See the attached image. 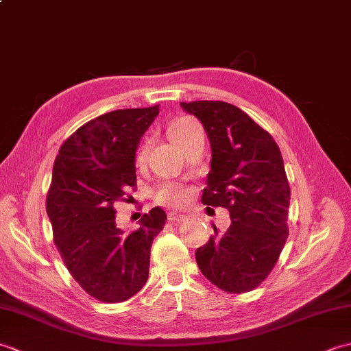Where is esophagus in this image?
<instances>
[{
    "mask_svg": "<svg viewBox=\"0 0 351 351\" xmlns=\"http://www.w3.org/2000/svg\"><path fill=\"white\" fill-rule=\"evenodd\" d=\"M185 219H187V217H185L184 214L178 213V211L169 213V221H171V223H180V221H184Z\"/></svg>",
    "mask_w": 351,
    "mask_h": 351,
    "instance_id": "obj_1",
    "label": "esophagus"
}]
</instances>
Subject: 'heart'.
I'll list each match as a JSON object with an SVG mask.
<instances>
[{
    "label": "heart",
    "mask_w": 351,
    "mask_h": 351,
    "mask_svg": "<svg viewBox=\"0 0 351 351\" xmlns=\"http://www.w3.org/2000/svg\"><path fill=\"white\" fill-rule=\"evenodd\" d=\"M195 123L196 122L193 121V119H189V117H181V119H176L175 122H171V125L169 126V136H170L171 141L176 143V141L180 140L184 136V134L187 132ZM145 155H146V149L143 147L138 152V160H143ZM156 197H158L160 202L182 204V202H185V200H187L189 193L181 187H176V185L166 184L158 190V193H156Z\"/></svg>",
    "instance_id": "heart-1"
}]
</instances>
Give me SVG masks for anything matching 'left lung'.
I'll return each instance as SVG.
<instances>
[{"instance_id":"8db88e82","label":"left lung","mask_w":351,"mask_h":351,"mask_svg":"<svg viewBox=\"0 0 351 351\" xmlns=\"http://www.w3.org/2000/svg\"><path fill=\"white\" fill-rule=\"evenodd\" d=\"M197 117L211 145V170L202 204L223 206L230 226L196 249L199 270L226 293L256 288L288 238L289 185L273 137L243 110L223 101L181 102Z\"/></svg>"}]
</instances>
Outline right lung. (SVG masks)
Wrapping results in <instances>:
<instances>
[{
    "instance_id": "1",
    "label": "right lung",
    "mask_w": 351,
    "mask_h": 351,
    "mask_svg": "<svg viewBox=\"0 0 351 351\" xmlns=\"http://www.w3.org/2000/svg\"><path fill=\"white\" fill-rule=\"evenodd\" d=\"M160 106L98 116L64 141L52 169L47 213L72 278L107 303L128 300L149 276L151 245L167 215L160 206L131 234L116 226L114 202L136 184V152Z\"/></svg>"
}]
</instances>
